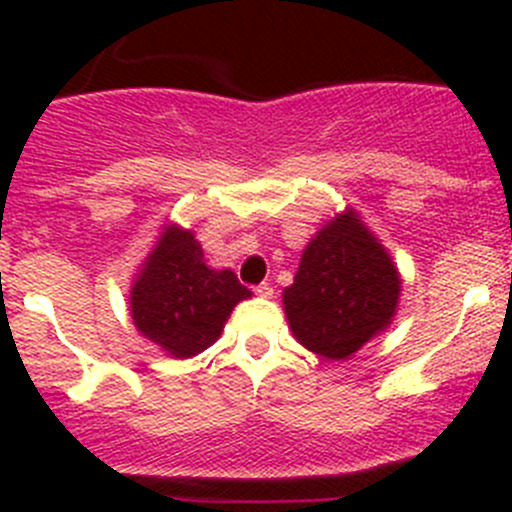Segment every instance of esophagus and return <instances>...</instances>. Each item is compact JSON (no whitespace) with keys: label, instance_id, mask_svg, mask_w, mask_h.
Here are the masks:
<instances>
[{"label":"esophagus","instance_id":"1","mask_svg":"<svg viewBox=\"0 0 512 512\" xmlns=\"http://www.w3.org/2000/svg\"><path fill=\"white\" fill-rule=\"evenodd\" d=\"M255 294H257V297H272V287L270 285H267V282H262V285H257L255 287Z\"/></svg>","mask_w":512,"mask_h":512}]
</instances>
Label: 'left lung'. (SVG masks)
Segmentation results:
<instances>
[{
    "label": "left lung",
    "instance_id": "8db88e82",
    "mask_svg": "<svg viewBox=\"0 0 512 512\" xmlns=\"http://www.w3.org/2000/svg\"><path fill=\"white\" fill-rule=\"evenodd\" d=\"M399 294L401 277L386 247L347 210L304 247L282 299L297 342L339 361L389 327Z\"/></svg>",
    "mask_w": 512,
    "mask_h": 512
}]
</instances>
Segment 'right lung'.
Wrapping results in <instances>:
<instances>
[{"label":"right lung","mask_w":512,"mask_h":512,"mask_svg":"<svg viewBox=\"0 0 512 512\" xmlns=\"http://www.w3.org/2000/svg\"><path fill=\"white\" fill-rule=\"evenodd\" d=\"M235 272L210 270L203 247L183 227H165L131 287L138 332L175 359L218 342L232 307L250 297Z\"/></svg>","instance_id":"1"}]
</instances>
